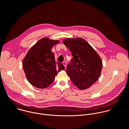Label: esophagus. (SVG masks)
<instances>
[{
	"mask_svg": "<svg viewBox=\"0 0 129 129\" xmlns=\"http://www.w3.org/2000/svg\"><path fill=\"white\" fill-rule=\"evenodd\" d=\"M62 63H63V64L64 65V67H66V62H65V61H64Z\"/></svg>",
	"mask_w": 129,
	"mask_h": 129,
	"instance_id": "esophagus-1",
	"label": "esophagus"
}]
</instances>
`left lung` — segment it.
Returning a JSON list of instances; mask_svg holds the SVG:
<instances>
[{"label": "left lung", "instance_id": "obj_1", "mask_svg": "<svg viewBox=\"0 0 129 129\" xmlns=\"http://www.w3.org/2000/svg\"><path fill=\"white\" fill-rule=\"evenodd\" d=\"M73 58L66 72L71 81L80 90L90 88L100 78L102 60L98 52L82 38H69L63 40Z\"/></svg>", "mask_w": 129, "mask_h": 129}]
</instances>
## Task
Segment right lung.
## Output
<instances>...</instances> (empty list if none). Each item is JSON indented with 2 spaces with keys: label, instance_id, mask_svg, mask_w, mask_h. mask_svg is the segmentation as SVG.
<instances>
[{
  "label": "right lung",
  "instance_id": "add662e5",
  "mask_svg": "<svg viewBox=\"0 0 129 129\" xmlns=\"http://www.w3.org/2000/svg\"><path fill=\"white\" fill-rule=\"evenodd\" d=\"M58 40L44 37L28 51L22 61V66L28 81L34 87L44 89L54 80L58 72L65 69L62 63L56 61L51 51Z\"/></svg>",
  "mask_w": 129,
  "mask_h": 129
}]
</instances>
